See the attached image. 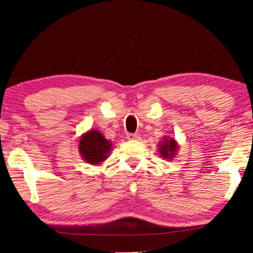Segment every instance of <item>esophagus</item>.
I'll list each match as a JSON object with an SVG mask.
<instances>
[{
	"instance_id": "obj_1",
	"label": "esophagus",
	"mask_w": 253,
	"mask_h": 253,
	"mask_svg": "<svg viewBox=\"0 0 253 253\" xmlns=\"http://www.w3.org/2000/svg\"><path fill=\"white\" fill-rule=\"evenodd\" d=\"M126 138H127V139H129V140H138V139H139V138H140V136H139V134H138V133H129V134H127V136H126Z\"/></svg>"
}]
</instances>
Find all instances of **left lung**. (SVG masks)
<instances>
[{
	"instance_id": "obj_1",
	"label": "left lung",
	"mask_w": 253,
	"mask_h": 253,
	"mask_svg": "<svg viewBox=\"0 0 253 253\" xmlns=\"http://www.w3.org/2000/svg\"><path fill=\"white\" fill-rule=\"evenodd\" d=\"M177 151H178L177 141L171 137H165L164 139L158 144V152L159 154H160V157L164 159L171 160V159L175 158Z\"/></svg>"
}]
</instances>
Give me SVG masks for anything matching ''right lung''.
Segmentation results:
<instances>
[{"mask_svg": "<svg viewBox=\"0 0 253 253\" xmlns=\"http://www.w3.org/2000/svg\"><path fill=\"white\" fill-rule=\"evenodd\" d=\"M112 141L106 139L98 130H89L83 133L79 139L78 150L81 157L89 165H100L109 157Z\"/></svg>", "mask_w": 253, "mask_h": 253, "instance_id": "add662e5", "label": "right lung"}]
</instances>
